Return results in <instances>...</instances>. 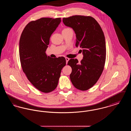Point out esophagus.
I'll return each instance as SVG.
<instances>
[{
    "label": "esophagus",
    "instance_id": "obj_1",
    "mask_svg": "<svg viewBox=\"0 0 131 131\" xmlns=\"http://www.w3.org/2000/svg\"><path fill=\"white\" fill-rule=\"evenodd\" d=\"M65 59H66V64H67V63L68 62L69 60H70V58H69L68 57H66L65 58Z\"/></svg>",
    "mask_w": 131,
    "mask_h": 131
}]
</instances>
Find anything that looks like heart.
<instances>
[{"mask_svg":"<svg viewBox=\"0 0 131 131\" xmlns=\"http://www.w3.org/2000/svg\"><path fill=\"white\" fill-rule=\"evenodd\" d=\"M70 29V28H64L63 30H67V29ZM62 30V31H63Z\"/></svg>","mask_w":131,"mask_h":131,"instance_id":"obj_1","label":"heart"}]
</instances>
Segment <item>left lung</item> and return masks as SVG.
Masks as SVG:
<instances>
[{
  "mask_svg": "<svg viewBox=\"0 0 131 131\" xmlns=\"http://www.w3.org/2000/svg\"><path fill=\"white\" fill-rule=\"evenodd\" d=\"M63 22L75 31V46L81 48L83 56L80 63L77 59L69 60L68 65L72 69L71 81L78 89L87 90L98 81L104 68L106 46L104 32L90 16H73L63 18Z\"/></svg>",
  "mask_w": 131,
  "mask_h": 131,
  "instance_id": "1",
  "label": "left lung"
}]
</instances>
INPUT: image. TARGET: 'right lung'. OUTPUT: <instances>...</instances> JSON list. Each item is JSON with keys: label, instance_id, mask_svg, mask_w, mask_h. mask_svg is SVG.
<instances>
[{"label": "right lung", "instance_id": "1", "mask_svg": "<svg viewBox=\"0 0 131 131\" xmlns=\"http://www.w3.org/2000/svg\"><path fill=\"white\" fill-rule=\"evenodd\" d=\"M61 21L60 18L31 21L26 25L19 40V54L23 72L32 85L44 93L56 88L61 70L66 65L65 57L53 58L46 53L50 37Z\"/></svg>", "mask_w": 131, "mask_h": 131}]
</instances>
